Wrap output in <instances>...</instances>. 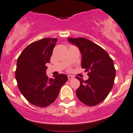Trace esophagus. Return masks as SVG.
<instances>
[{
	"label": "esophagus",
	"instance_id": "obj_1",
	"mask_svg": "<svg viewBox=\"0 0 133 133\" xmlns=\"http://www.w3.org/2000/svg\"><path fill=\"white\" fill-rule=\"evenodd\" d=\"M68 77L69 80H71V79H74V77H73L72 76H71V75H69V76H68Z\"/></svg>",
	"mask_w": 133,
	"mask_h": 133
}]
</instances>
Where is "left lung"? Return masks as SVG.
<instances>
[{
    "label": "left lung",
    "instance_id": "8db88e82",
    "mask_svg": "<svg viewBox=\"0 0 133 133\" xmlns=\"http://www.w3.org/2000/svg\"><path fill=\"white\" fill-rule=\"evenodd\" d=\"M68 40L80 50L81 67L89 76L86 81L76 77L80 81L76 95L87 106H96L106 98L113 86L116 76L113 61L101 47L86 38L70 37Z\"/></svg>",
    "mask_w": 133,
    "mask_h": 133
}]
</instances>
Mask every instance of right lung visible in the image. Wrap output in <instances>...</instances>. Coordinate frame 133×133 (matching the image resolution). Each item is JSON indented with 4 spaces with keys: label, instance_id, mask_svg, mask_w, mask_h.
<instances>
[{
    "label": "right lung",
    "instance_id": "obj_1",
    "mask_svg": "<svg viewBox=\"0 0 133 133\" xmlns=\"http://www.w3.org/2000/svg\"><path fill=\"white\" fill-rule=\"evenodd\" d=\"M57 38H44L34 42L24 49L17 61L16 78L18 88L32 104L45 108L59 95L68 76L60 74L49 79L45 64L49 63Z\"/></svg>",
    "mask_w": 133,
    "mask_h": 133
}]
</instances>
